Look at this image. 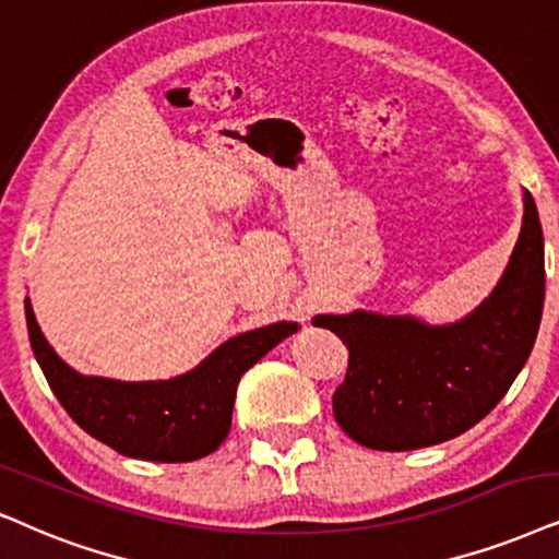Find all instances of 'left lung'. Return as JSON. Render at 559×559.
Wrapping results in <instances>:
<instances>
[{
  "label": "left lung",
  "mask_w": 559,
  "mask_h": 559,
  "mask_svg": "<svg viewBox=\"0 0 559 559\" xmlns=\"http://www.w3.org/2000/svg\"><path fill=\"white\" fill-rule=\"evenodd\" d=\"M544 307V237L532 193L511 263L462 322L430 328L413 317L320 314L348 345L332 394L337 426L377 451H413L469 430L503 400L534 348Z\"/></svg>",
  "instance_id": "obj_1"
}]
</instances>
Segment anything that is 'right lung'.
Listing matches in <instances>:
<instances>
[{"label":"right lung","mask_w":559,"mask_h":559,"mask_svg":"<svg viewBox=\"0 0 559 559\" xmlns=\"http://www.w3.org/2000/svg\"><path fill=\"white\" fill-rule=\"evenodd\" d=\"M35 358L61 407L92 438L144 462H193L222 447L242 373L299 324L275 322L227 341L193 371L167 381L82 377L56 356L25 299Z\"/></svg>","instance_id":"right-lung-1"}]
</instances>
